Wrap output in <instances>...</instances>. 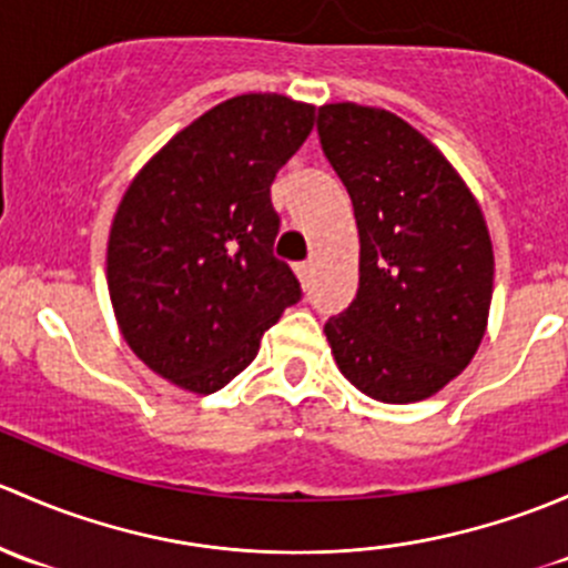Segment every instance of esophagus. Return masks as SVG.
Returning <instances> with one entry per match:
<instances>
[{
    "label": "esophagus",
    "mask_w": 568,
    "mask_h": 568,
    "mask_svg": "<svg viewBox=\"0 0 568 568\" xmlns=\"http://www.w3.org/2000/svg\"><path fill=\"white\" fill-rule=\"evenodd\" d=\"M292 271H295V276L301 278V284H306L308 273H312V265H308V262H295V265H292Z\"/></svg>",
    "instance_id": "34e87169"
}]
</instances>
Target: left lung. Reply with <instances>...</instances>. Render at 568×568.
<instances>
[{
    "label": "left lung",
    "instance_id": "left-lung-1",
    "mask_svg": "<svg viewBox=\"0 0 568 568\" xmlns=\"http://www.w3.org/2000/svg\"><path fill=\"white\" fill-rule=\"evenodd\" d=\"M317 133L361 237L355 301L325 323L333 358L372 399L420 402L470 364L487 331L495 256L481 207L390 111L327 103Z\"/></svg>",
    "mask_w": 568,
    "mask_h": 568
}]
</instances>
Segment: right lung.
<instances>
[{"mask_svg":"<svg viewBox=\"0 0 568 568\" xmlns=\"http://www.w3.org/2000/svg\"><path fill=\"white\" fill-rule=\"evenodd\" d=\"M312 128L308 103L237 95L128 185L109 235L111 306L128 347L180 388H224L301 301L295 273L273 256L282 219L271 185Z\"/></svg>","mask_w":568,"mask_h":568,"instance_id":"right-lung-1","label":"right lung"}]
</instances>
